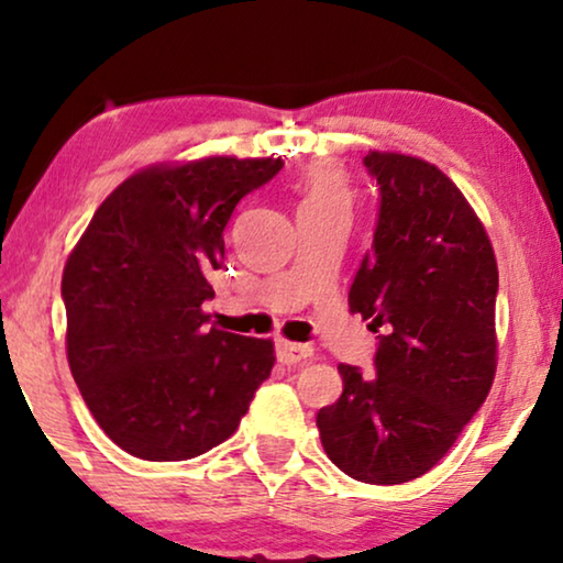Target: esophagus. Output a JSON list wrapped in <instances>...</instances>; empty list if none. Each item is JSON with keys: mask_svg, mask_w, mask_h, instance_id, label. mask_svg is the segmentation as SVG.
<instances>
[{"mask_svg": "<svg viewBox=\"0 0 563 563\" xmlns=\"http://www.w3.org/2000/svg\"><path fill=\"white\" fill-rule=\"evenodd\" d=\"M312 356V349H307L302 343H289V341H276V358L284 366H297Z\"/></svg>", "mask_w": 563, "mask_h": 563, "instance_id": "obj_1", "label": "esophagus"}]
</instances>
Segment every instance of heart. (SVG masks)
I'll use <instances>...</instances> for the list:
<instances>
[{"instance_id": "b5f03b06", "label": "heart", "mask_w": 563, "mask_h": 563, "mask_svg": "<svg viewBox=\"0 0 563 563\" xmlns=\"http://www.w3.org/2000/svg\"><path fill=\"white\" fill-rule=\"evenodd\" d=\"M299 191H302L299 207H345L349 210L351 205L349 176L330 161H318L307 168Z\"/></svg>"}]
</instances>
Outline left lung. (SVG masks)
Wrapping results in <instances>:
<instances>
[{
    "label": "left lung",
    "instance_id": "obj_1",
    "mask_svg": "<svg viewBox=\"0 0 563 563\" xmlns=\"http://www.w3.org/2000/svg\"><path fill=\"white\" fill-rule=\"evenodd\" d=\"M379 189L353 312L379 338L374 374L341 364L343 395L318 412L328 459L353 479L402 484L441 461L489 395L497 261L456 184L428 161L372 151Z\"/></svg>",
    "mask_w": 563,
    "mask_h": 563
}]
</instances>
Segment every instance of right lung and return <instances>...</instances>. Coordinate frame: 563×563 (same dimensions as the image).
Instances as JSON below:
<instances>
[{
	"label": "right lung",
	"mask_w": 563,
	"mask_h": 563,
	"mask_svg": "<svg viewBox=\"0 0 563 563\" xmlns=\"http://www.w3.org/2000/svg\"><path fill=\"white\" fill-rule=\"evenodd\" d=\"M282 166L214 156L145 168L99 205L68 256V366L122 451L184 461L214 449L272 374V341L207 328L202 305L235 205Z\"/></svg>",
	"instance_id": "right-lung-1"
}]
</instances>
